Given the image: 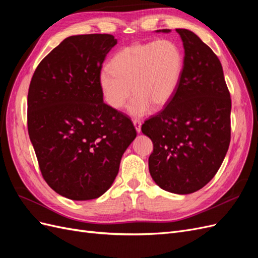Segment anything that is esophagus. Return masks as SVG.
<instances>
[{
    "mask_svg": "<svg viewBox=\"0 0 258 258\" xmlns=\"http://www.w3.org/2000/svg\"><path fill=\"white\" fill-rule=\"evenodd\" d=\"M134 124H135L137 132H138V134H140V132H141V126H142L141 120H140V119H135L134 120Z\"/></svg>",
    "mask_w": 258,
    "mask_h": 258,
    "instance_id": "obj_1",
    "label": "esophagus"
}]
</instances>
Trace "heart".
<instances>
[{
	"label": "heart",
	"instance_id": "obj_1",
	"mask_svg": "<svg viewBox=\"0 0 258 258\" xmlns=\"http://www.w3.org/2000/svg\"><path fill=\"white\" fill-rule=\"evenodd\" d=\"M184 54L169 40L137 43L122 48L112 58L110 68L101 70L99 87L107 105L120 110L135 92L128 112L135 117L150 113L152 105L161 107L173 98L181 82Z\"/></svg>",
	"mask_w": 258,
	"mask_h": 258
}]
</instances>
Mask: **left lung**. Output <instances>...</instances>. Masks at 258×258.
Returning <instances> with one entry per match:
<instances>
[{
  "label": "left lung",
  "mask_w": 258,
  "mask_h": 258,
  "mask_svg": "<svg viewBox=\"0 0 258 258\" xmlns=\"http://www.w3.org/2000/svg\"><path fill=\"white\" fill-rule=\"evenodd\" d=\"M176 32L185 50L181 82L165 108L141 129L154 145L148 168L155 183L187 195L206 186L222 165L230 143L231 100L213 50L189 30Z\"/></svg>",
  "instance_id": "left-lung-1"
}]
</instances>
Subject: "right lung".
<instances>
[{"instance_id":"obj_1","label":"right lung","mask_w":258,"mask_h":258,"mask_svg":"<svg viewBox=\"0 0 258 258\" xmlns=\"http://www.w3.org/2000/svg\"><path fill=\"white\" fill-rule=\"evenodd\" d=\"M111 34L69 36L37 66L28 92V131L42 175L71 200L99 198L137 137L134 123L103 102L98 77Z\"/></svg>"}]
</instances>
